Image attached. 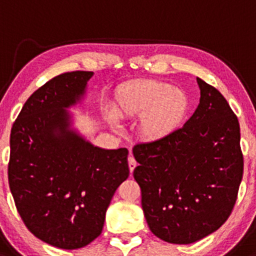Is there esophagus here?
<instances>
[{
	"instance_id": "1",
	"label": "esophagus",
	"mask_w": 256,
	"mask_h": 256,
	"mask_svg": "<svg viewBox=\"0 0 256 256\" xmlns=\"http://www.w3.org/2000/svg\"><path fill=\"white\" fill-rule=\"evenodd\" d=\"M128 166H129V170H130V173H133L134 168L136 166V160L133 156L128 157Z\"/></svg>"
}]
</instances>
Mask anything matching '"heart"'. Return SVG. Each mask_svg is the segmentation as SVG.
Wrapping results in <instances>:
<instances>
[{"mask_svg":"<svg viewBox=\"0 0 256 256\" xmlns=\"http://www.w3.org/2000/svg\"><path fill=\"white\" fill-rule=\"evenodd\" d=\"M188 106L190 100L182 90L154 80L120 86L112 102L118 118H140L138 132L146 142H160L173 136L185 120ZM110 122L117 127L114 118Z\"/></svg>","mask_w":256,"mask_h":256,"instance_id":"b5f03b06","label":"heart"}]
</instances>
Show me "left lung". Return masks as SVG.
I'll return each mask as SVG.
<instances>
[{"label":"left lung","mask_w":256,"mask_h":256,"mask_svg":"<svg viewBox=\"0 0 256 256\" xmlns=\"http://www.w3.org/2000/svg\"><path fill=\"white\" fill-rule=\"evenodd\" d=\"M200 99L182 128L136 144L134 179L151 232L174 244L213 234L228 219L243 176L237 116L213 86L198 78Z\"/></svg>","instance_id":"8db88e82"}]
</instances>
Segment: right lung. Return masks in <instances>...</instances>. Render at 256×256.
<instances>
[{"label": "right lung", "instance_id": "add662e5", "mask_svg": "<svg viewBox=\"0 0 256 256\" xmlns=\"http://www.w3.org/2000/svg\"><path fill=\"white\" fill-rule=\"evenodd\" d=\"M92 71L54 77L26 100L10 132L8 182L28 231L62 249L102 234L106 209L129 175L128 150H105L71 128Z\"/></svg>", "mask_w": 256, "mask_h": 256}]
</instances>
